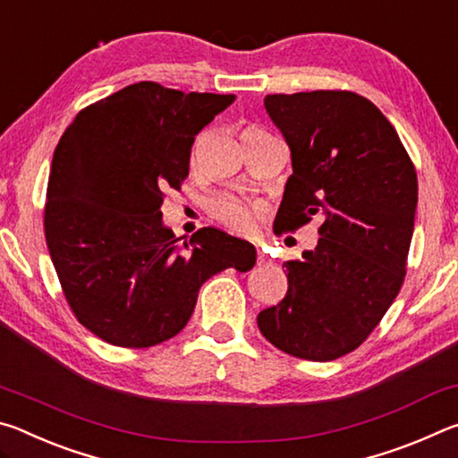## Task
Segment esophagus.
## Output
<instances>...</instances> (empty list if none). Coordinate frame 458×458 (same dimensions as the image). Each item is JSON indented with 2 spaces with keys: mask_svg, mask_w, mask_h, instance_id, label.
I'll return each instance as SVG.
<instances>
[{
  "mask_svg": "<svg viewBox=\"0 0 458 458\" xmlns=\"http://www.w3.org/2000/svg\"><path fill=\"white\" fill-rule=\"evenodd\" d=\"M257 262H259V265H267L268 257H267V254L262 252V250H259V252H257Z\"/></svg>",
  "mask_w": 458,
  "mask_h": 458,
  "instance_id": "1",
  "label": "esophagus"
}]
</instances>
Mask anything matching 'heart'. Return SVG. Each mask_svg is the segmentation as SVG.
I'll list each match as a JSON object with an SVG mask.
<instances>
[{"mask_svg":"<svg viewBox=\"0 0 458 458\" xmlns=\"http://www.w3.org/2000/svg\"><path fill=\"white\" fill-rule=\"evenodd\" d=\"M250 131L260 129L248 127L244 129V133H250ZM210 214L230 232L246 234V232H250L254 228V224H257V220L262 216V208L259 204H250V201L234 196H222L210 204Z\"/></svg>","mask_w":458,"mask_h":458,"instance_id":"1","label":"heart"}]
</instances>
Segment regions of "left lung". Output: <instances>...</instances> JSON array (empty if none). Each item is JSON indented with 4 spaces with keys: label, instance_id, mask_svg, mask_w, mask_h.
<instances>
[{
    "label": "left lung",
    "instance_id": "8db88e82",
    "mask_svg": "<svg viewBox=\"0 0 458 458\" xmlns=\"http://www.w3.org/2000/svg\"><path fill=\"white\" fill-rule=\"evenodd\" d=\"M265 106L293 159L275 232L323 222L315 250L283 265L289 289L259 313V329L294 358L331 361L358 350L402 289L416 169L392 123L358 92L268 95Z\"/></svg>",
    "mask_w": 458,
    "mask_h": 458
}]
</instances>
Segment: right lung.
Masks as SVG:
<instances>
[{
    "mask_svg": "<svg viewBox=\"0 0 458 458\" xmlns=\"http://www.w3.org/2000/svg\"><path fill=\"white\" fill-rule=\"evenodd\" d=\"M234 98L143 81L84 106L60 137L46 244L74 317L106 344H164L190 321L208 278L254 267L246 240L199 228L177 246L161 222L165 191H180L190 174L196 135Z\"/></svg>",
    "mask_w": 458,
    "mask_h": 458,
    "instance_id": "right-lung-1",
    "label": "right lung"
}]
</instances>
